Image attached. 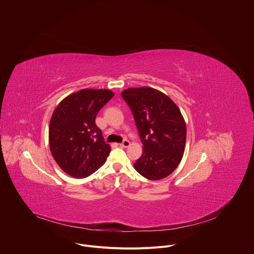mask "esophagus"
<instances>
[{
  "mask_svg": "<svg viewBox=\"0 0 254 254\" xmlns=\"http://www.w3.org/2000/svg\"><path fill=\"white\" fill-rule=\"evenodd\" d=\"M119 145L122 147H127L130 145V142L128 140H123V142L121 144H119Z\"/></svg>",
  "mask_w": 254,
  "mask_h": 254,
  "instance_id": "34e87169",
  "label": "esophagus"
}]
</instances>
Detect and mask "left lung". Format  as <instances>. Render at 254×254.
<instances>
[{"label": "left lung", "instance_id": "obj_1", "mask_svg": "<svg viewBox=\"0 0 254 254\" xmlns=\"http://www.w3.org/2000/svg\"><path fill=\"white\" fill-rule=\"evenodd\" d=\"M121 96L134 115L144 146L135 169L153 181L169 176L185 150L187 127L180 109L169 97L149 87L130 88Z\"/></svg>", "mask_w": 254, "mask_h": 254}]
</instances>
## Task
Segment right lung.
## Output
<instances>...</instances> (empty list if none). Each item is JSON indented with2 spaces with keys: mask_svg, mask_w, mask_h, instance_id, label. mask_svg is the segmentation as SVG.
Wrapping results in <instances>:
<instances>
[{
  "mask_svg": "<svg viewBox=\"0 0 254 254\" xmlns=\"http://www.w3.org/2000/svg\"><path fill=\"white\" fill-rule=\"evenodd\" d=\"M113 96L109 90L84 89L67 96L55 109L49 128L50 148L66 174L85 178L106 162L111 148L95 120Z\"/></svg>",
  "mask_w": 254,
  "mask_h": 254,
  "instance_id": "right-lung-1",
  "label": "right lung"
}]
</instances>
